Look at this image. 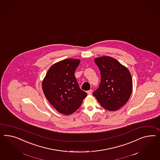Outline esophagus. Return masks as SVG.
Instances as JSON below:
<instances>
[{
  "mask_svg": "<svg viewBox=\"0 0 160 160\" xmlns=\"http://www.w3.org/2000/svg\"><path fill=\"white\" fill-rule=\"evenodd\" d=\"M92 90H88V91H87V94H92Z\"/></svg>",
  "mask_w": 160,
  "mask_h": 160,
  "instance_id": "34e87169",
  "label": "esophagus"
}]
</instances>
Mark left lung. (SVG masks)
Returning a JSON list of instances; mask_svg holds the SVG:
<instances>
[{
  "instance_id": "obj_1",
  "label": "left lung",
  "mask_w": 160,
  "mask_h": 160,
  "mask_svg": "<svg viewBox=\"0 0 160 160\" xmlns=\"http://www.w3.org/2000/svg\"><path fill=\"white\" fill-rule=\"evenodd\" d=\"M94 62L100 70L101 82L93 95L103 108L111 111L118 110L128 102L132 94L130 73L111 57L102 56L95 58Z\"/></svg>"
}]
</instances>
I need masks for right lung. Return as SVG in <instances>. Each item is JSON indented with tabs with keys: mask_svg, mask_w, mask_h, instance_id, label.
Segmentation results:
<instances>
[{
	"mask_svg": "<svg viewBox=\"0 0 160 160\" xmlns=\"http://www.w3.org/2000/svg\"><path fill=\"white\" fill-rule=\"evenodd\" d=\"M80 60L66 59L52 65L42 82L45 97L56 110L64 115L75 112L87 94L82 90L74 76Z\"/></svg>",
	"mask_w": 160,
	"mask_h": 160,
	"instance_id": "add662e5",
	"label": "right lung"
}]
</instances>
